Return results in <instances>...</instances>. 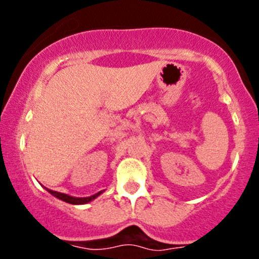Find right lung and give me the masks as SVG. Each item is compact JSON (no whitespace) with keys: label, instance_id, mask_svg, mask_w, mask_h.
<instances>
[{"label":"right lung","instance_id":"1","mask_svg":"<svg viewBox=\"0 0 259 259\" xmlns=\"http://www.w3.org/2000/svg\"><path fill=\"white\" fill-rule=\"evenodd\" d=\"M46 190H48L50 194H52V195H54V197H56L57 199L62 200V202L70 203V204H86V203L91 202V200H94V199H95V198H98L99 195L103 194V193H104V190H100V192L96 193V194H94V195H91V197L77 198V197H71V195H69V194H65V193L55 192V190L49 189V188H46Z\"/></svg>","mask_w":259,"mask_h":259}]
</instances>
